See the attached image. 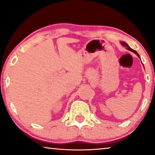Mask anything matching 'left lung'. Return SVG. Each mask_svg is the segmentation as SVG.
Here are the masks:
<instances>
[{"instance_id":"left-lung-1","label":"left lung","mask_w":155,"mask_h":155,"mask_svg":"<svg viewBox=\"0 0 155 155\" xmlns=\"http://www.w3.org/2000/svg\"><path fill=\"white\" fill-rule=\"evenodd\" d=\"M121 44H122V46H126V47H127V49L128 50V51H132V52H134V53H135V54H137V57H139V58H140V55H139V54L137 53V51H135V50H133V49H132V48H130V46H128V44H127V43H126V42H121Z\"/></svg>"}]
</instances>
